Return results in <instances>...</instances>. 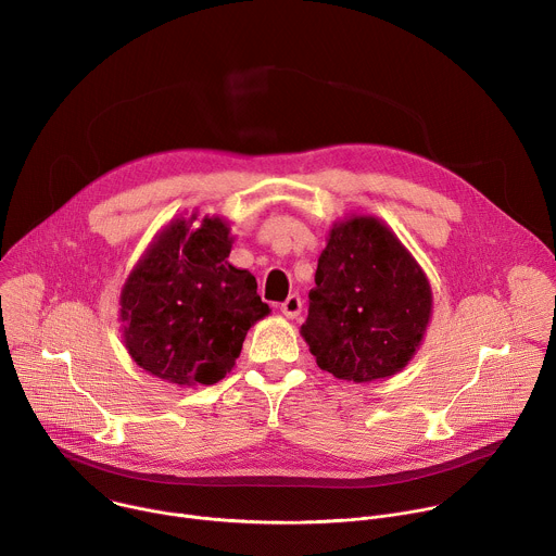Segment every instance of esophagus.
I'll return each instance as SVG.
<instances>
[{
    "label": "esophagus",
    "mask_w": 556,
    "mask_h": 556,
    "mask_svg": "<svg viewBox=\"0 0 556 556\" xmlns=\"http://www.w3.org/2000/svg\"><path fill=\"white\" fill-rule=\"evenodd\" d=\"M301 307H303V303H301V296H299V294H290V296L281 303V312H283L286 318H296V316L301 314Z\"/></svg>",
    "instance_id": "34e87169"
}]
</instances>
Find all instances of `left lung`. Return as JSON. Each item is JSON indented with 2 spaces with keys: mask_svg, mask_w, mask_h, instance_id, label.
<instances>
[{
  "mask_svg": "<svg viewBox=\"0 0 556 556\" xmlns=\"http://www.w3.org/2000/svg\"><path fill=\"white\" fill-rule=\"evenodd\" d=\"M314 281L301 336L323 371L362 384L391 378L413 359L432 316V290L382 220L336 223Z\"/></svg>",
  "mask_w": 556,
  "mask_h": 556,
  "instance_id": "1",
  "label": "left lung"
}]
</instances>
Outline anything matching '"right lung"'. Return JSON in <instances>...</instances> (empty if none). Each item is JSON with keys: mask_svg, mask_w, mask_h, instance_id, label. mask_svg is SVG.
I'll list each match as a JSON object with an SVG mask.
<instances>
[{"mask_svg": "<svg viewBox=\"0 0 556 556\" xmlns=\"http://www.w3.org/2000/svg\"><path fill=\"white\" fill-rule=\"evenodd\" d=\"M172 220L119 296L124 344L150 376L176 387L216 384L236 366L247 331L270 307L249 270L227 262L233 238L218 216Z\"/></svg>", "mask_w": 556, "mask_h": 556, "instance_id": "add662e5", "label": "right lung"}]
</instances>
